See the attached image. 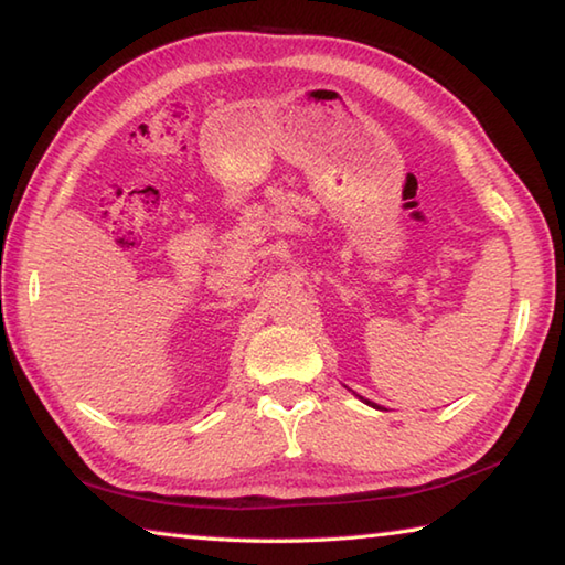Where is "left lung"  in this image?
<instances>
[{"instance_id": "obj_1", "label": "left lung", "mask_w": 565, "mask_h": 565, "mask_svg": "<svg viewBox=\"0 0 565 565\" xmlns=\"http://www.w3.org/2000/svg\"><path fill=\"white\" fill-rule=\"evenodd\" d=\"M363 401H366V398H363ZM366 404H369V406H374V404H371V401H366ZM376 408H379V406H376Z\"/></svg>"}]
</instances>
